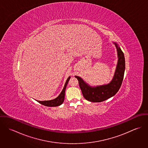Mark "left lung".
<instances>
[{"label": "left lung", "mask_w": 148, "mask_h": 148, "mask_svg": "<svg viewBox=\"0 0 148 148\" xmlns=\"http://www.w3.org/2000/svg\"><path fill=\"white\" fill-rule=\"evenodd\" d=\"M114 44L118 56V62L112 81L108 84L91 86L80 77L75 76L85 99L93 103H99L110 98L116 94L122 84L125 69V57L123 52L116 42Z\"/></svg>", "instance_id": "1"}]
</instances>
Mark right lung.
<instances>
[{
	"label": "right lung",
	"mask_w": 148,
	"mask_h": 148,
	"mask_svg": "<svg viewBox=\"0 0 148 148\" xmlns=\"http://www.w3.org/2000/svg\"><path fill=\"white\" fill-rule=\"evenodd\" d=\"M70 78H71V76H69L67 79L62 92L58 96V97H57L56 99H55L53 100H48V101H38V100H36V101L38 102H39L40 104L43 105V106H51V107L58 106H60L61 104H62L64 102V97H65V88L66 87V85H67V84H68Z\"/></svg>",
	"instance_id": "add662e5"
}]
</instances>
